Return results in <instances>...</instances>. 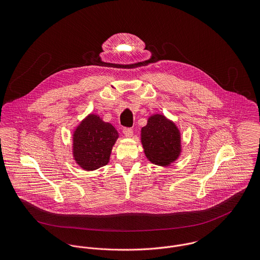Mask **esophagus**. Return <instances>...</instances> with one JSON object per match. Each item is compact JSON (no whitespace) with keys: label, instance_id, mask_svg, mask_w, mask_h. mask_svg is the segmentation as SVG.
I'll use <instances>...</instances> for the list:
<instances>
[{"label":"esophagus","instance_id":"esophagus-1","mask_svg":"<svg viewBox=\"0 0 260 260\" xmlns=\"http://www.w3.org/2000/svg\"><path fill=\"white\" fill-rule=\"evenodd\" d=\"M123 133H124V135L126 137L130 138V137L133 136V129L132 128H124L123 129Z\"/></svg>","mask_w":260,"mask_h":260}]
</instances>
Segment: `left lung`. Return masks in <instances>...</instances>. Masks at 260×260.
<instances>
[{"mask_svg": "<svg viewBox=\"0 0 260 260\" xmlns=\"http://www.w3.org/2000/svg\"><path fill=\"white\" fill-rule=\"evenodd\" d=\"M141 141L146 157L152 163L166 166L180 154V133L175 124L163 115H153L141 130Z\"/></svg>", "mask_w": 260, "mask_h": 260, "instance_id": "obj_1", "label": "left lung"}]
</instances>
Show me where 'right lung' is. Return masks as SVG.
<instances>
[{
    "label": "right lung",
    "instance_id": "add662e5",
    "mask_svg": "<svg viewBox=\"0 0 260 260\" xmlns=\"http://www.w3.org/2000/svg\"><path fill=\"white\" fill-rule=\"evenodd\" d=\"M118 138L117 130L97 115H89L73 135L76 162L85 170H96L109 162L112 147Z\"/></svg>",
    "mask_w": 260,
    "mask_h": 260
}]
</instances>
